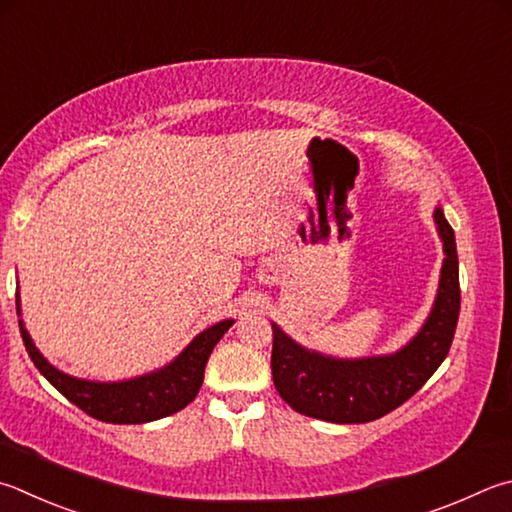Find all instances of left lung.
<instances>
[{"mask_svg": "<svg viewBox=\"0 0 512 512\" xmlns=\"http://www.w3.org/2000/svg\"><path fill=\"white\" fill-rule=\"evenodd\" d=\"M434 221L445 253L439 295L423 329L401 351L362 360L324 358L295 345L273 324V383L295 412L331 423L376 421L412 398L439 369L457 331L461 288L454 230L441 208Z\"/></svg>", "mask_w": 512, "mask_h": 512, "instance_id": "8db88e82", "label": "left lung"}]
</instances>
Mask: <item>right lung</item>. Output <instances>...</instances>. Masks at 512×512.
<instances>
[{
  "mask_svg": "<svg viewBox=\"0 0 512 512\" xmlns=\"http://www.w3.org/2000/svg\"><path fill=\"white\" fill-rule=\"evenodd\" d=\"M17 309H20V300H17ZM230 324L232 320H224L215 324V327L206 329L170 365L163 367L161 371H154V374L125 380V383H91V380H80L62 374V371L51 367L42 358V353L35 349L29 333L22 327V322L20 331L33 365L40 369V374L64 398H69L73 405L80 407L85 414L98 418V421L136 425L170 416L194 401V396L201 389L203 371H206L210 353L221 340V336L230 329Z\"/></svg>",
  "mask_w": 512,
  "mask_h": 512,
  "instance_id": "obj_1",
  "label": "right lung"
}]
</instances>
